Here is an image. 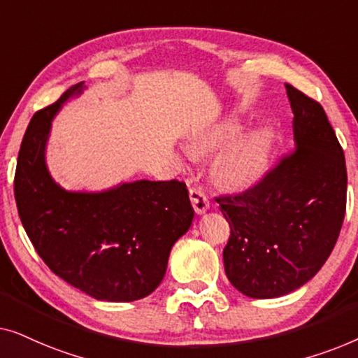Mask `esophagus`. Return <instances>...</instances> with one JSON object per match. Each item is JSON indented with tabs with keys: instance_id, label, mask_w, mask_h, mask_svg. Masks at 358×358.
Here are the masks:
<instances>
[{
	"instance_id": "34e87169",
	"label": "esophagus",
	"mask_w": 358,
	"mask_h": 358,
	"mask_svg": "<svg viewBox=\"0 0 358 358\" xmlns=\"http://www.w3.org/2000/svg\"><path fill=\"white\" fill-rule=\"evenodd\" d=\"M189 195L190 200H192V205L197 213H205L210 207L208 197L199 185H192V180H189Z\"/></svg>"
}]
</instances>
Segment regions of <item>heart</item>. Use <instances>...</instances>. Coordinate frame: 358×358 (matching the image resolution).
Masks as SVG:
<instances>
[{"mask_svg":"<svg viewBox=\"0 0 358 358\" xmlns=\"http://www.w3.org/2000/svg\"><path fill=\"white\" fill-rule=\"evenodd\" d=\"M239 130H241V125L236 119L224 120L197 136L192 143V151L199 155L210 153L234 138ZM268 148H271V138L266 131H256V134L243 136L233 141L218 156L215 173L220 180H223L229 187H249L256 182L266 168Z\"/></svg>","mask_w":358,"mask_h":358,"instance_id":"obj_1","label":"heart"}]
</instances>
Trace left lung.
Listing matches in <instances>:
<instances>
[{
    "label": "left lung",
    "mask_w": 358,
    "mask_h": 358,
    "mask_svg": "<svg viewBox=\"0 0 358 358\" xmlns=\"http://www.w3.org/2000/svg\"><path fill=\"white\" fill-rule=\"evenodd\" d=\"M285 87L295 146L249 189L215 197L231 229L224 272L251 298L287 295L315 277L345 215L347 169L336 131L320 102Z\"/></svg>",
    "instance_id": "8db88e82"
}]
</instances>
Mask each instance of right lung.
<instances>
[{
    "label": "right lung",
    "mask_w": 358,
    "mask_h": 358,
    "mask_svg": "<svg viewBox=\"0 0 358 358\" xmlns=\"http://www.w3.org/2000/svg\"><path fill=\"white\" fill-rule=\"evenodd\" d=\"M83 83L34 114L17 156L14 197L29 239L48 268L104 301H135L163 280L173 244L194 218L185 182L136 180L99 194L66 192L45 166L53 115Z\"/></svg>",
    "instance_id": "right-lung-1"
}]
</instances>
